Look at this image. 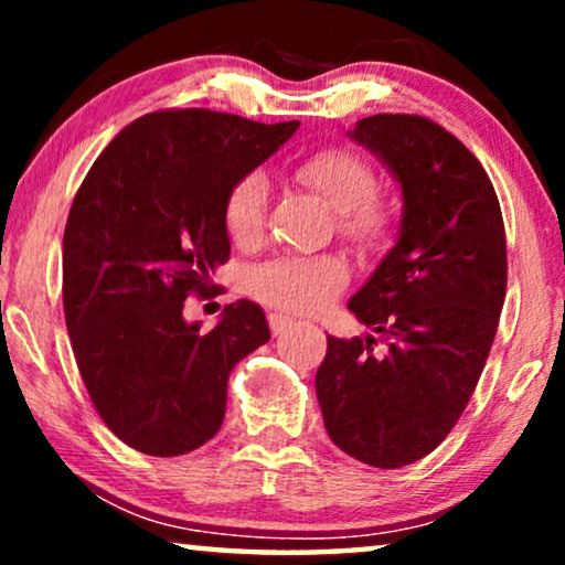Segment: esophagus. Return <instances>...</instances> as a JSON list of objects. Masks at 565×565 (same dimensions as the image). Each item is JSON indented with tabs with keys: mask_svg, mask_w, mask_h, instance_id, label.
Here are the masks:
<instances>
[{
	"mask_svg": "<svg viewBox=\"0 0 565 565\" xmlns=\"http://www.w3.org/2000/svg\"><path fill=\"white\" fill-rule=\"evenodd\" d=\"M292 327V319L290 316H282V313H269V329H273V334H282V331H288Z\"/></svg>",
	"mask_w": 565,
	"mask_h": 565,
	"instance_id": "obj_1",
	"label": "esophagus"
}]
</instances>
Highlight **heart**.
Listing matches in <instances>:
<instances>
[{
  "mask_svg": "<svg viewBox=\"0 0 565 565\" xmlns=\"http://www.w3.org/2000/svg\"><path fill=\"white\" fill-rule=\"evenodd\" d=\"M296 177L339 213L344 234L375 242L391 223V205L377 195L375 172L360 153L321 149L296 164ZM269 184L249 172L228 190L223 218L236 244H254L265 231ZM347 282V267L337 257H280L252 273V292L267 303L296 313L321 311Z\"/></svg>",
  "mask_w": 565,
  "mask_h": 565,
  "instance_id": "obj_1",
  "label": "heart"
}]
</instances>
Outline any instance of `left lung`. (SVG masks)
Listing matches in <instances>:
<instances>
[{
    "label": "left lung",
    "instance_id": "left-lung-1",
    "mask_svg": "<svg viewBox=\"0 0 565 565\" xmlns=\"http://www.w3.org/2000/svg\"><path fill=\"white\" fill-rule=\"evenodd\" d=\"M352 141L401 182L398 242L350 311L383 337H329L316 396L331 443L375 468L412 466L450 435L483 373L507 296L499 198L473 153L422 115L358 120Z\"/></svg>",
    "mask_w": 565,
    "mask_h": 565
}]
</instances>
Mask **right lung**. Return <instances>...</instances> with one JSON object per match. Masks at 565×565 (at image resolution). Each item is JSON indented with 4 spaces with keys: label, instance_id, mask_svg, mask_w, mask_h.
Wrapping results in <instances>:
<instances>
[{
    "label": "right lung",
    "instance_id": "add662e5",
    "mask_svg": "<svg viewBox=\"0 0 565 565\" xmlns=\"http://www.w3.org/2000/svg\"><path fill=\"white\" fill-rule=\"evenodd\" d=\"M300 122L203 107L157 110L120 130L84 177L64 231V313L97 414L138 452L205 445L226 414L228 375L269 339L252 300L211 331L182 316L231 254L228 190Z\"/></svg>",
    "mask_w": 565,
    "mask_h": 565
}]
</instances>
